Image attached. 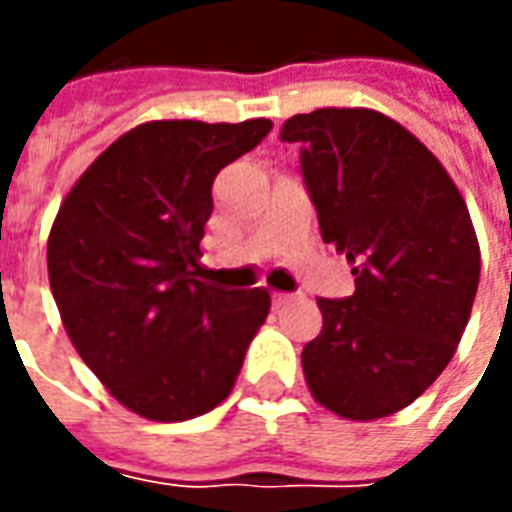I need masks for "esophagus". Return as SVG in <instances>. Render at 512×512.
Masks as SVG:
<instances>
[{"mask_svg":"<svg viewBox=\"0 0 512 512\" xmlns=\"http://www.w3.org/2000/svg\"><path fill=\"white\" fill-rule=\"evenodd\" d=\"M271 299H274V307H285L293 296L290 293H271Z\"/></svg>","mask_w":512,"mask_h":512,"instance_id":"obj_1","label":"esophagus"}]
</instances>
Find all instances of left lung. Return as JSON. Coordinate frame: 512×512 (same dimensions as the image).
Masks as SVG:
<instances>
[{"label": "left lung", "instance_id": "left-lung-1", "mask_svg": "<svg viewBox=\"0 0 512 512\" xmlns=\"http://www.w3.org/2000/svg\"><path fill=\"white\" fill-rule=\"evenodd\" d=\"M279 139L301 145L323 241L356 277L354 296L318 299L307 386L337 417H389L441 376L469 323L480 282L469 208L439 158L376 109L293 115Z\"/></svg>", "mask_w": 512, "mask_h": 512}]
</instances>
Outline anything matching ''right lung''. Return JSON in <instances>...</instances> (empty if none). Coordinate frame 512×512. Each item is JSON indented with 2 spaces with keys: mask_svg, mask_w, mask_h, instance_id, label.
Segmentation results:
<instances>
[{
  "mask_svg": "<svg viewBox=\"0 0 512 512\" xmlns=\"http://www.w3.org/2000/svg\"><path fill=\"white\" fill-rule=\"evenodd\" d=\"M271 120H150L106 147L49 233V282L84 365L153 422L200 417L233 392L271 310L268 290L197 279L213 178Z\"/></svg>",
  "mask_w": 512,
  "mask_h": 512,
  "instance_id": "right-lung-1",
  "label": "right lung"
}]
</instances>
